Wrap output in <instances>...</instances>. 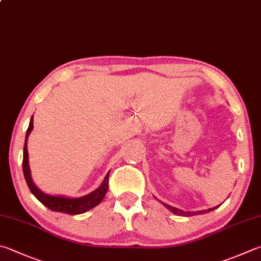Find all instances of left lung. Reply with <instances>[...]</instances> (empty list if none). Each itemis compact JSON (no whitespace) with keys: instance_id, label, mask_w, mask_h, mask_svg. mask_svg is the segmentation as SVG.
I'll use <instances>...</instances> for the list:
<instances>
[{"instance_id":"1","label":"left lung","mask_w":261,"mask_h":261,"mask_svg":"<svg viewBox=\"0 0 261 261\" xmlns=\"http://www.w3.org/2000/svg\"><path fill=\"white\" fill-rule=\"evenodd\" d=\"M162 204L167 207V209H169L170 211H171L172 213H174V215H178V216H184V217H189V216H193V215H203V213H206V212H210L212 210L217 209V207H219V205L218 206H215V207H211V209H207V210H202V211H196V212H188V211H182L180 209H177V207H173L171 205L169 204H165V203L162 202Z\"/></svg>"}]
</instances>
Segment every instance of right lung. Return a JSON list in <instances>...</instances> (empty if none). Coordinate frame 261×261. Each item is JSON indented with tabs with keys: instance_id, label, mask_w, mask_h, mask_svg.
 I'll use <instances>...</instances> for the list:
<instances>
[{
	"instance_id": "obj_1",
	"label": "right lung",
	"mask_w": 261,
	"mask_h": 261,
	"mask_svg": "<svg viewBox=\"0 0 261 261\" xmlns=\"http://www.w3.org/2000/svg\"><path fill=\"white\" fill-rule=\"evenodd\" d=\"M33 116L30 121V125L26 131V138H25V145H23V158H22V171L25 180L28 185V188L32 192L37 200H39L42 204L49 207L50 210L56 212H63L67 213V215H81V213L87 212L91 210L92 207L97 206L99 203L102 201L105 197L106 193L108 191V178H110V172L107 176L103 178L102 182L96 191L91 192L87 195L81 197H67L61 195H50V194H45L41 191V189L36 186L32 179L30 163H28V150H27V140L30 134L33 130Z\"/></svg>"
}]
</instances>
